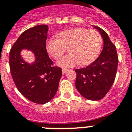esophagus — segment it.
Instances as JSON below:
<instances>
[{
    "label": "esophagus",
    "instance_id": "esophagus-1",
    "mask_svg": "<svg viewBox=\"0 0 132 132\" xmlns=\"http://www.w3.org/2000/svg\"><path fill=\"white\" fill-rule=\"evenodd\" d=\"M68 70V68H62V72H63L64 74V73H65V72H67Z\"/></svg>",
    "mask_w": 132,
    "mask_h": 132
}]
</instances>
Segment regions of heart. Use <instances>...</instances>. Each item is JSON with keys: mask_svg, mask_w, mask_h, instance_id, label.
I'll use <instances>...</instances> for the list:
<instances>
[{"mask_svg": "<svg viewBox=\"0 0 132 132\" xmlns=\"http://www.w3.org/2000/svg\"><path fill=\"white\" fill-rule=\"evenodd\" d=\"M57 38H49L46 42L48 53L55 59L62 55L68 48V55L60 58L57 64L70 67L79 64L82 66L92 63L98 56L102 46V37L95 30L73 28L60 32Z\"/></svg>", "mask_w": 132, "mask_h": 132, "instance_id": "heart-1", "label": "heart"}]
</instances>
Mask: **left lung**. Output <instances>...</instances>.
I'll return each mask as SVG.
<instances>
[{"instance_id":"obj_1","label":"left lung","mask_w":132,"mask_h":132,"mask_svg":"<svg viewBox=\"0 0 132 132\" xmlns=\"http://www.w3.org/2000/svg\"><path fill=\"white\" fill-rule=\"evenodd\" d=\"M98 30L103 39V48L100 55L89 66L75 69V86L81 95L91 101L104 97L114 84L118 67V55L116 46L102 29Z\"/></svg>"}]
</instances>
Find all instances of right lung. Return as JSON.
Listing matches in <instances>:
<instances>
[{
    "mask_svg": "<svg viewBox=\"0 0 132 132\" xmlns=\"http://www.w3.org/2000/svg\"><path fill=\"white\" fill-rule=\"evenodd\" d=\"M48 30L46 24L26 30L9 52V68L15 86L25 98L38 104H44L53 98L62 75V68L54 66L48 55ZM22 49L30 50L35 54L36 61L32 64L21 58Z\"/></svg>",
    "mask_w": 132,
    "mask_h": 132,
    "instance_id": "add662e5",
    "label": "right lung"
}]
</instances>
